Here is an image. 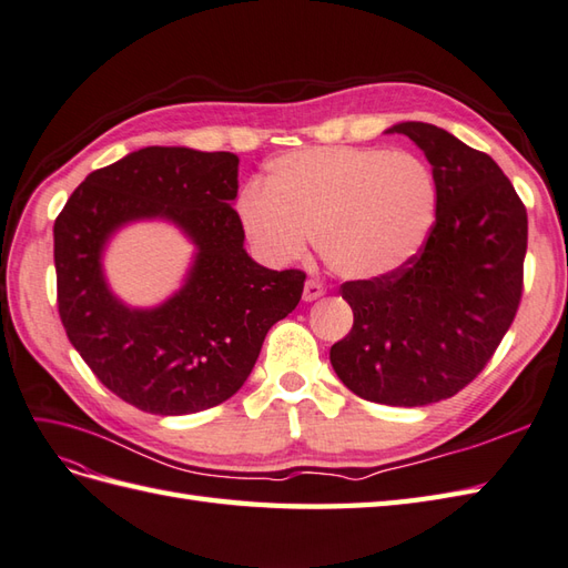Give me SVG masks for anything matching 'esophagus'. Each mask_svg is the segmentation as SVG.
<instances>
[{
	"mask_svg": "<svg viewBox=\"0 0 568 568\" xmlns=\"http://www.w3.org/2000/svg\"><path fill=\"white\" fill-rule=\"evenodd\" d=\"M326 293L324 290V285L318 283V281H307L304 283V290H302V297H304V302H314V300H318Z\"/></svg>",
	"mask_w": 568,
	"mask_h": 568,
	"instance_id": "esophagus-1",
	"label": "esophagus"
}]
</instances>
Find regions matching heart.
Segmentation results:
<instances>
[{
    "label": "heart",
    "instance_id": "obj_1",
    "mask_svg": "<svg viewBox=\"0 0 568 568\" xmlns=\"http://www.w3.org/2000/svg\"><path fill=\"white\" fill-rule=\"evenodd\" d=\"M436 215V182L405 151L316 145L275 158L266 186H246L240 217L271 264L297 261L316 240L343 278L394 273L423 250Z\"/></svg>",
    "mask_w": 568,
    "mask_h": 568
}]
</instances>
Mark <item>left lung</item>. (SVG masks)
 <instances>
[{"label":"left lung","mask_w":568,"mask_h":568,"mask_svg":"<svg viewBox=\"0 0 568 568\" xmlns=\"http://www.w3.org/2000/svg\"><path fill=\"white\" fill-rule=\"evenodd\" d=\"M425 151L436 221L408 264L341 285L353 328L331 365L355 396L417 408L456 396L485 369L523 295L528 213L494 160L446 129H386Z\"/></svg>","instance_id":"obj_1"}]
</instances>
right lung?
I'll list each match as a JSON object with an SVG mask.
<instances>
[{
  "instance_id": "add662e5",
  "label": "right lung",
  "mask_w": 568,
  "mask_h": 568,
  "mask_svg": "<svg viewBox=\"0 0 568 568\" xmlns=\"http://www.w3.org/2000/svg\"><path fill=\"white\" fill-rule=\"evenodd\" d=\"M235 153L149 145L85 178L54 221L57 304L85 365L134 408L192 415L235 396L268 328L297 307L304 275L244 250ZM163 216L195 242L185 285L151 311L114 296L102 273L120 226Z\"/></svg>"
}]
</instances>
